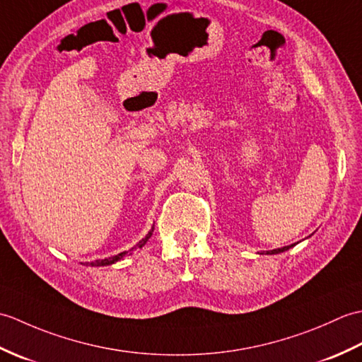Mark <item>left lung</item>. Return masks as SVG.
<instances>
[{
    "label": "left lung",
    "mask_w": 362,
    "mask_h": 362,
    "mask_svg": "<svg viewBox=\"0 0 362 362\" xmlns=\"http://www.w3.org/2000/svg\"><path fill=\"white\" fill-rule=\"evenodd\" d=\"M291 247H294V244H291V245H284V247H281V249L266 250V255H275V253H281V252H284V250H288V249H291Z\"/></svg>",
    "instance_id": "left-lung-1"
}]
</instances>
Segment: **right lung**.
<instances>
[{"mask_svg":"<svg viewBox=\"0 0 362 362\" xmlns=\"http://www.w3.org/2000/svg\"><path fill=\"white\" fill-rule=\"evenodd\" d=\"M152 232H153V227L149 230V233L146 235L143 240L136 244V247H143V245L148 243V240L149 238L152 236ZM126 255V252H122V253H118V255H115V257H109V258H104V259H96V261H91V263H88L90 266H110V264H113V263H117V261H119L122 257Z\"/></svg>","mask_w":362,"mask_h":362,"instance_id":"1","label":"right lung"}]
</instances>
